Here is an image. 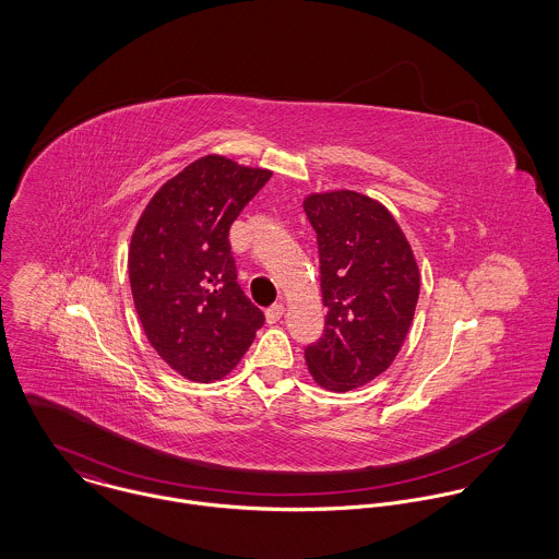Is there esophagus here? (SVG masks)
Listing matches in <instances>:
<instances>
[{
  "label": "esophagus",
  "instance_id": "1",
  "mask_svg": "<svg viewBox=\"0 0 559 559\" xmlns=\"http://www.w3.org/2000/svg\"><path fill=\"white\" fill-rule=\"evenodd\" d=\"M282 314H284V304H273V306L266 308V312H264L269 324H273V322H277V320L282 319Z\"/></svg>",
  "mask_w": 559,
  "mask_h": 559
}]
</instances>
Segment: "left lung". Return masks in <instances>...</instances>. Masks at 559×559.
<instances>
[{
	"instance_id": "left-lung-1",
	"label": "left lung",
	"mask_w": 559,
	"mask_h": 559,
	"mask_svg": "<svg viewBox=\"0 0 559 559\" xmlns=\"http://www.w3.org/2000/svg\"><path fill=\"white\" fill-rule=\"evenodd\" d=\"M317 233L324 331L306 348L314 381L331 392L361 388L385 372L408 333L419 271L392 213L355 191L304 202Z\"/></svg>"
}]
</instances>
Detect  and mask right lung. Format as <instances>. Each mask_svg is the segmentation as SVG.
<instances>
[{"label":"right lung","mask_w":559,"mask_h":559,"mask_svg":"<svg viewBox=\"0 0 559 559\" xmlns=\"http://www.w3.org/2000/svg\"><path fill=\"white\" fill-rule=\"evenodd\" d=\"M269 178V169L206 155L167 180L135 226V310L160 359L189 381L224 379L264 324L237 282L228 233Z\"/></svg>","instance_id":"1"}]
</instances>
